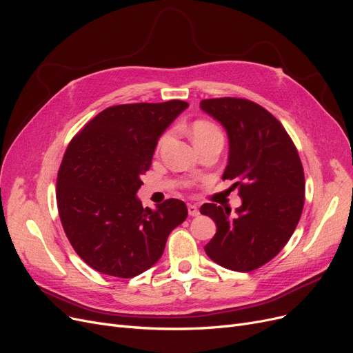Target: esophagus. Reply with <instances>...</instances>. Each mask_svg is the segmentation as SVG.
Returning a JSON list of instances; mask_svg holds the SVG:
<instances>
[{
    "label": "esophagus",
    "mask_w": 353,
    "mask_h": 353,
    "mask_svg": "<svg viewBox=\"0 0 353 353\" xmlns=\"http://www.w3.org/2000/svg\"><path fill=\"white\" fill-rule=\"evenodd\" d=\"M188 210H189L190 216H199L200 214V212H199L196 205H188Z\"/></svg>",
    "instance_id": "1"
}]
</instances>
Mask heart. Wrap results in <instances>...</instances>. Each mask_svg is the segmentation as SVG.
Listing matches in <instances>:
<instances>
[{"label": "heart", "instance_id": "b5f03b06", "mask_svg": "<svg viewBox=\"0 0 353 353\" xmlns=\"http://www.w3.org/2000/svg\"><path fill=\"white\" fill-rule=\"evenodd\" d=\"M217 134H221L220 130L214 124H212L209 121L199 120V121L193 123V125H192V137H193L194 143H197L200 140H205V139L212 137V136H217ZM167 137H169V133H165V134H163L160 137L159 147H161L165 143Z\"/></svg>", "mask_w": 353, "mask_h": 353}]
</instances>
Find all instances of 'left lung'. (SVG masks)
I'll use <instances>...</instances> for the list:
<instances>
[{"label":"left lung","instance_id":"1","mask_svg":"<svg viewBox=\"0 0 353 353\" xmlns=\"http://www.w3.org/2000/svg\"><path fill=\"white\" fill-rule=\"evenodd\" d=\"M200 108L228 133L223 179L234 180L242 206L205 203L200 213L216 223L205 246L217 265L236 272L263 266L289 242L303 210L305 174L298 150L281 121L245 99L201 100Z\"/></svg>","mask_w":353,"mask_h":353}]
</instances>
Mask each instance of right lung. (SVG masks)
<instances>
[{
    "label": "right lung",
    "mask_w": 353,
    "mask_h": 353,
    "mask_svg": "<svg viewBox=\"0 0 353 353\" xmlns=\"http://www.w3.org/2000/svg\"><path fill=\"white\" fill-rule=\"evenodd\" d=\"M186 101L103 110L74 137L57 176V206L71 246L100 273L134 277L157 263L167 237L188 217L179 199L143 208L137 192L161 134Z\"/></svg>",
    "instance_id": "add662e5"
}]
</instances>
